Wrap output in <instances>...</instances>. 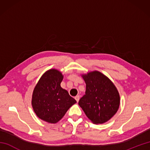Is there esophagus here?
<instances>
[{"instance_id":"esophagus-1","label":"esophagus","mask_w":150,"mask_h":150,"mask_svg":"<svg viewBox=\"0 0 150 150\" xmlns=\"http://www.w3.org/2000/svg\"><path fill=\"white\" fill-rule=\"evenodd\" d=\"M75 99L77 100V102H79V99H80V96H79V95H77V96L75 97Z\"/></svg>"}]
</instances>
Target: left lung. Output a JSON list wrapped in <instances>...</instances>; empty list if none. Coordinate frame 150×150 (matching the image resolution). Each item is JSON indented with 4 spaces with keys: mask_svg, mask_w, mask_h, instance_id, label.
<instances>
[{
    "mask_svg": "<svg viewBox=\"0 0 150 150\" xmlns=\"http://www.w3.org/2000/svg\"><path fill=\"white\" fill-rule=\"evenodd\" d=\"M81 76L86 86V94L79 100V105L93 124L106 122L115 115L120 106L117 88L100 71H90Z\"/></svg>",
    "mask_w": 150,
    "mask_h": 150,
    "instance_id": "1",
    "label": "left lung"
}]
</instances>
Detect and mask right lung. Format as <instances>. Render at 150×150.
Returning <instances> with one entry per match:
<instances>
[{"mask_svg": "<svg viewBox=\"0 0 150 150\" xmlns=\"http://www.w3.org/2000/svg\"><path fill=\"white\" fill-rule=\"evenodd\" d=\"M62 73L56 69L47 70L35 87L31 105L37 116L48 123L55 124L77 103L60 86Z\"/></svg>", "mask_w": 150, "mask_h": 150, "instance_id": "1", "label": "right lung"}]
</instances>
